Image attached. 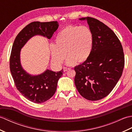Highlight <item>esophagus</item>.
Instances as JSON below:
<instances>
[{
	"label": "esophagus",
	"mask_w": 132,
	"mask_h": 132,
	"mask_svg": "<svg viewBox=\"0 0 132 132\" xmlns=\"http://www.w3.org/2000/svg\"><path fill=\"white\" fill-rule=\"evenodd\" d=\"M70 68H66V67H64V68H63V71L66 72L68 70H70Z\"/></svg>",
	"instance_id": "34e87169"
}]
</instances>
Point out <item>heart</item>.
<instances>
[{"label":"heart","instance_id":"1","mask_svg":"<svg viewBox=\"0 0 132 132\" xmlns=\"http://www.w3.org/2000/svg\"><path fill=\"white\" fill-rule=\"evenodd\" d=\"M55 42V44L50 45L53 61L61 63L67 54L66 64L72 65L77 62H83L88 58L93 46L94 37L88 27L70 26L57 33Z\"/></svg>","mask_w":132,"mask_h":132}]
</instances>
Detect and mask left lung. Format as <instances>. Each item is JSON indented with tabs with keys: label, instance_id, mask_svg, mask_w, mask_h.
Segmentation results:
<instances>
[{
	"label": "left lung",
	"instance_id": "obj_1",
	"mask_svg": "<svg viewBox=\"0 0 132 132\" xmlns=\"http://www.w3.org/2000/svg\"><path fill=\"white\" fill-rule=\"evenodd\" d=\"M79 20L87 22L94 43L88 58L74 68L75 85L87 100H100L110 93L121 77L122 47L115 33L102 22L89 17Z\"/></svg>",
	"mask_w": 132,
	"mask_h": 132
}]
</instances>
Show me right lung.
<instances>
[{
  "label": "right lung",
  "instance_id": "right-lung-1",
  "mask_svg": "<svg viewBox=\"0 0 132 132\" xmlns=\"http://www.w3.org/2000/svg\"><path fill=\"white\" fill-rule=\"evenodd\" d=\"M58 27L57 21L32 22L19 32L14 41L10 60L11 75L17 89L32 102L42 103L50 99L63 70L55 72L47 69L40 74H30L21 66V49L33 36L39 35L50 39Z\"/></svg>",
  "mask_w": 132,
  "mask_h": 132
}]
</instances>
